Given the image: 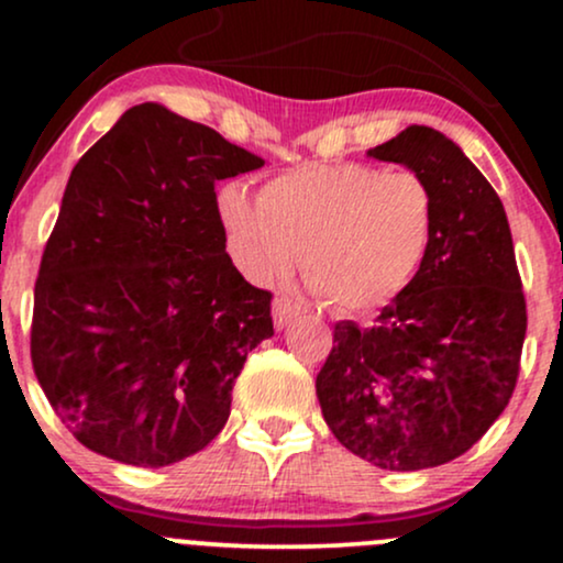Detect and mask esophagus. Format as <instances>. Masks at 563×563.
<instances>
[{
    "mask_svg": "<svg viewBox=\"0 0 563 563\" xmlns=\"http://www.w3.org/2000/svg\"><path fill=\"white\" fill-rule=\"evenodd\" d=\"M299 314H303V307H301L299 301H294L286 294L277 296L275 303H273V318H275V325L277 328L288 325V322L294 320V318H299Z\"/></svg>",
    "mask_w": 563,
    "mask_h": 563,
    "instance_id": "34e87169",
    "label": "esophagus"
}]
</instances>
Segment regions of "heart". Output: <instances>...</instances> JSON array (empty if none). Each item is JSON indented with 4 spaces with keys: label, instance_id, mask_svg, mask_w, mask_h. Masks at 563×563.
Wrapping results in <instances>:
<instances>
[{
    "label": "heart",
    "instance_id": "obj_1",
    "mask_svg": "<svg viewBox=\"0 0 563 563\" xmlns=\"http://www.w3.org/2000/svg\"><path fill=\"white\" fill-rule=\"evenodd\" d=\"M217 209L245 275L275 280L303 254L307 283L339 312H363L402 294L437 228L429 179L373 164L309 161L269 179L260 198L224 185Z\"/></svg>",
    "mask_w": 563,
    "mask_h": 563
}]
</instances>
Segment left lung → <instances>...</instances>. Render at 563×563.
Returning a JSON list of instances; mask_svg holds the SVG:
<instances>
[{
	"label": "left lung",
	"mask_w": 563,
	"mask_h": 563,
	"mask_svg": "<svg viewBox=\"0 0 563 563\" xmlns=\"http://www.w3.org/2000/svg\"><path fill=\"white\" fill-rule=\"evenodd\" d=\"M367 156L429 179L434 238L371 325L335 322L314 386L349 452L389 471L434 468L487 434L519 380L527 301L514 238L493 185L437 129L407 126Z\"/></svg>",
	"instance_id": "1"
}]
</instances>
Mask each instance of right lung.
<instances>
[{
  "label": "right lung",
  "instance_id": "right-lung-1",
  "mask_svg": "<svg viewBox=\"0 0 563 563\" xmlns=\"http://www.w3.org/2000/svg\"><path fill=\"white\" fill-rule=\"evenodd\" d=\"M264 158L156 102L129 108L70 172L34 286L31 363L84 448L169 466L224 429L273 294L224 251L219 179Z\"/></svg>",
  "mask_w": 563,
  "mask_h": 563
}]
</instances>
